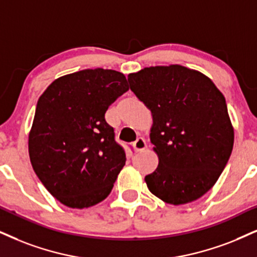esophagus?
Here are the masks:
<instances>
[{"label": "esophagus", "instance_id": "obj_1", "mask_svg": "<svg viewBox=\"0 0 257 257\" xmlns=\"http://www.w3.org/2000/svg\"><path fill=\"white\" fill-rule=\"evenodd\" d=\"M133 148H134L135 152H141L144 149L147 148V144H146L144 138H138L135 142H133Z\"/></svg>", "mask_w": 257, "mask_h": 257}]
</instances>
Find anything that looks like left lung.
Segmentation results:
<instances>
[{
  "label": "left lung",
  "mask_w": 257,
  "mask_h": 257,
  "mask_svg": "<svg viewBox=\"0 0 257 257\" xmlns=\"http://www.w3.org/2000/svg\"><path fill=\"white\" fill-rule=\"evenodd\" d=\"M128 80L153 117L149 138L159 165L146 175L148 190L172 205L197 200L216 184L232 152L223 93L205 74L181 65L145 67Z\"/></svg>",
  "instance_id": "obj_1"
}]
</instances>
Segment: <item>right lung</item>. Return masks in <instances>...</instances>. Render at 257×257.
Masks as SVG:
<instances>
[{
  "label": "right lung",
  "mask_w": 257,
  "mask_h": 257,
  "mask_svg": "<svg viewBox=\"0 0 257 257\" xmlns=\"http://www.w3.org/2000/svg\"><path fill=\"white\" fill-rule=\"evenodd\" d=\"M128 90L118 71L87 69L58 78L39 98L29 159L44 186L64 205L90 207L111 192L125 153L104 116Z\"/></svg>",
  "instance_id": "right-lung-1"
}]
</instances>
